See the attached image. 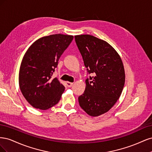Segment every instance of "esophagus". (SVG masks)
<instances>
[{
  "mask_svg": "<svg viewBox=\"0 0 152 152\" xmlns=\"http://www.w3.org/2000/svg\"><path fill=\"white\" fill-rule=\"evenodd\" d=\"M66 86H67L68 87H72L73 86V83H72V82H66Z\"/></svg>",
  "mask_w": 152,
  "mask_h": 152,
  "instance_id": "obj_1",
  "label": "esophagus"
}]
</instances>
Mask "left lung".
Returning <instances> with one entry per match:
<instances>
[{
	"label": "left lung",
	"instance_id": "1",
	"mask_svg": "<svg viewBox=\"0 0 152 152\" xmlns=\"http://www.w3.org/2000/svg\"><path fill=\"white\" fill-rule=\"evenodd\" d=\"M75 40L87 72L94 75L86 80L79 103L89 115L98 117L120 98L125 83L123 63L116 50L103 40L90 35H75Z\"/></svg>",
	"mask_w": 152,
	"mask_h": 152
}]
</instances>
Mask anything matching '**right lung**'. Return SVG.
<instances>
[{
    "instance_id": "1",
    "label": "right lung",
    "mask_w": 152,
    "mask_h": 152,
    "mask_svg": "<svg viewBox=\"0 0 152 152\" xmlns=\"http://www.w3.org/2000/svg\"><path fill=\"white\" fill-rule=\"evenodd\" d=\"M73 35L53 34L37 40L26 50L19 72V86L26 100L35 108L48 110L56 104L65 87L52 75Z\"/></svg>"
}]
</instances>
